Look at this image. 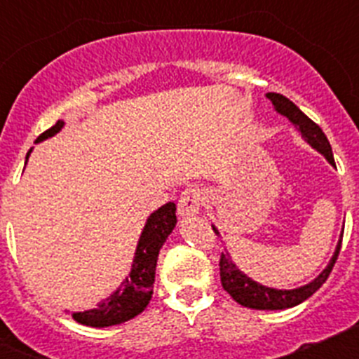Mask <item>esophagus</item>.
Masks as SVG:
<instances>
[{
    "instance_id": "esophagus-1",
    "label": "esophagus",
    "mask_w": 359,
    "mask_h": 359,
    "mask_svg": "<svg viewBox=\"0 0 359 359\" xmlns=\"http://www.w3.org/2000/svg\"><path fill=\"white\" fill-rule=\"evenodd\" d=\"M203 199H205V194H203L201 189L183 190L180 199H177V212H180V215H183V217L199 214Z\"/></svg>"
}]
</instances>
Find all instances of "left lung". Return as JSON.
I'll return each mask as SVG.
<instances>
[{
	"instance_id": "obj_1",
	"label": "left lung",
	"mask_w": 359,
	"mask_h": 359,
	"mask_svg": "<svg viewBox=\"0 0 359 359\" xmlns=\"http://www.w3.org/2000/svg\"><path fill=\"white\" fill-rule=\"evenodd\" d=\"M266 97L271 100L275 111L280 113L282 116H286L294 128L300 131L304 140L311 145V147L318 151L320 154L325 156V160L331 165H334V158H332V149L329 144L327 136L323 135V131L320 129L318 123H315L309 116H306L302 111L298 109L290 98H286L280 93H268ZM214 228V231L219 236L217 228ZM341 237H344V231H341ZM341 237L338 241V246L334 250V255L329 261L327 268L323 269L322 273L311 280L309 284L302 287H297V290H275V287L262 286L259 282L252 280L250 277L241 271L236 266V262H231L230 253L224 252L221 253V261H219V271H221V284H223L224 291L230 293V297L236 300L237 304L244 307H250V309H266V311H275V309H287V307H294L298 304H302L304 300L311 297L313 293L322 287V284L327 280L329 273L332 271V266H334L336 259H338V253L341 248Z\"/></svg>"
}]
</instances>
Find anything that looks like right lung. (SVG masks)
Here are the masks:
<instances>
[{
	"label": "right lung",
	"instance_id": "obj_1",
	"mask_svg": "<svg viewBox=\"0 0 359 359\" xmlns=\"http://www.w3.org/2000/svg\"><path fill=\"white\" fill-rule=\"evenodd\" d=\"M62 126L65 122L57 120L55 126H52L48 131H44L37 138L36 144L57 135ZM30 152L32 149L28 151L27 160ZM174 226H176V205L174 203H167L156 212H152L142 230L140 239H138L129 277H126V280L120 284L115 293H111L102 302H98L95 309L73 313V320L82 325H90V327H109V325H118V323L128 322L136 315H140L152 297L158 253Z\"/></svg>",
	"mask_w": 359,
	"mask_h": 359
}]
</instances>
